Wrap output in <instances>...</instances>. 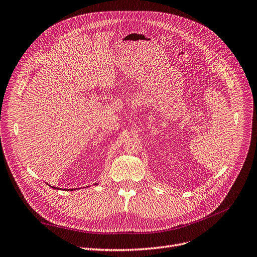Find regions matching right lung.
<instances>
[{
    "mask_svg": "<svg viewBox=\"0 0 257 257\" xmlns=\"http://www.w3.org/2000/svg\"><path fill=\"white\" fill-rule=\"evenodd\" d=\"M97 184H98V183H95L94 185H97ZM51 187H52V188H54V189H57V187H53V186H51ZM58 189H59V188H58ZM75 189H76V188H74V190H75ZM68 190H73V189H68Z\"/></svg>",
    "mask_w": 257,
    "mask_h": 257,
    "instance_id": "obj_1",
    "label": "right lung"
}]
</instances>
